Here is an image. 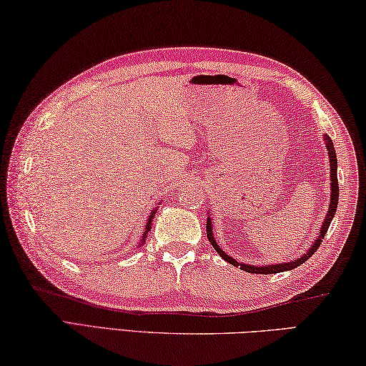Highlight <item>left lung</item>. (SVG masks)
I'll return each instance as SVG.
<instances>
[{"label": "left lung", "instance_id": "1", "mask_svg": "<svg viewBox=\"0 0 366 366\" xmlns=\"http://www.w3.org/2000/svg\"><path fill=\"white\" fill-rule=\"evenodd\" d=\"M323 141L325 145H327V150H328V158H330V185H331V195H330V208L327 211V216H325V221L320 225V234L315 238L312 244L309 247V249L304 252L302 256H299L297 259H293V261L290 262H280V264H264V265H254V264H242L235 261L234 257L229 256L227 252L222 251L221 247H219V243L216 242L214 238V230H212V217L208 212V219H206V235H208V240L212 244V248L217 251V254L221 256L224 261H227L229 264L235 265L238 267L240 265V269L248 272V274H262V275H267V274H278V272H287V270H293L296 267H299L302 262L307 261V259L314 254V252L320 247L325 235H327L328 227L331 221H333V217L336 214V209H337V200H340V185H337V158H336V152H335V145L333 141H331L328 134L323 136Z\"/></svg>", "mask_w": 366, "mask_h": 366}]
</instances>
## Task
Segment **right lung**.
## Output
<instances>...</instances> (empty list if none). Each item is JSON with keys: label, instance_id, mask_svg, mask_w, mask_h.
<instances>
[{"label": "right lung", "instance_id": "obj_1", "mask_svg": "<svg viewBox=\"0 0 366 366\" xmlns=\"http://www.w3.org/2000/svg\"><path fill=\"white\" fill-rule=\"evenodd\" d=\"M155 212H157V208L152 209V212H150V214H149L147 224H145V229H144V232H142V237H141V240H139V243H137V248H141L142 244L145 243V238H147L149 232H150V229H152V219H154V214H155Z\"/></svg>", "mask_w": 366, "mask_h": 366}]
</instances>
